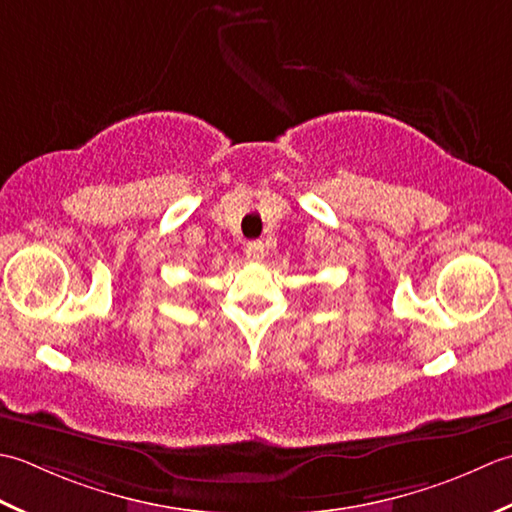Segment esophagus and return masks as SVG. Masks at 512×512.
<instances>
[{
    "mask_svg": "<svg viewBox=\"0 0 512 512\" xmlns=\"http://www.w3.org/2000/svg\"><path fill=\"white\" fill-rule=\"evenodd\" d=\"M245 254L249 260H263L265 258V243L263 241H249L245 247Z\"/></svg>",
    "mask_w": 512,
    "mask_h": 512,
    "instance_id": "1",
    "label": "esophagus"
}]
</instances>
